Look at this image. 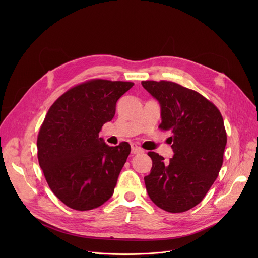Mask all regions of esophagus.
<instances>
[{
	"mask_svg": "<svg viewBox=\"0 0 258 258\" xmlns=\"http://www.w3.org/2000/svg\"><path fill=\"white\" fill-rule=\"evenodd\" d=\"M143 149L140 148V147L137 144H132V153L133 154H140L143 153Z\"/></svg>",
	"mask_w": 258,
	"mask_h": 258,
	"instance_id": "esophagus-1",
	"label": "esophagus"
}]
</instances>
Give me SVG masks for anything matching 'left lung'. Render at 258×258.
Returning <instances> with one entry per match:
<instances>
[{
  "mask_svg": "<svg viewBox=\"0 0 258 258\" xmlns=\"http://www.w3.org/2000/svg\"><path fill=\"white\" fill-rule=\"evenodd\" d=\"M160 105L159 127L170 134L168 162L149 152L152 168L144 177L150 199L168 212L199 204L223 165L227 133L219 110L199 93L172 82H142Z\"/></svg>",
  "mask_w": 258,
  "mask_h": 258,
  "instance_id": "1",
  "label": "left lung"
}]
</instances>
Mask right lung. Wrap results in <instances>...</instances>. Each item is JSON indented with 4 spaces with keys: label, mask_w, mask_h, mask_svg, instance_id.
I'll return each mask as SVG.
<instances>
[{
    "label": "right lung",
    "mask_w": 258,
    "mask_h": 258,
    "mask_svg": "<svg viewBox=\"0 0 258 258\" xmlns=\"http://www.w3.org/2000/svg\"><path fill=\"white\" fill-rule=\"evenodd\" d=\"M133 86L94 80L70 89L49 109L36 142L38 158L50 189L66 206L91 210L113 195L131 146L110 147L99 133Z\"/></svg>",
    "instance_id": "1"
}]
</instances>
